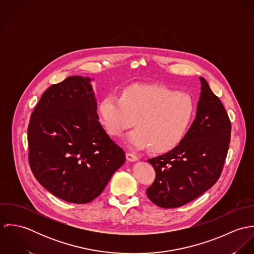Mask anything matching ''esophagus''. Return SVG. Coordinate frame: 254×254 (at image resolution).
I'll return each instance as SVG.
<instances>
[{"label": "esophagus", "instance_id": "1", "mask_svg": "<svg viewBox=\"0 0 254 254\" xmlns=\"http://www.w3.org/2000/svg\"><path fill=\"white\" fill-rule=\"evenodd\" d=\"M126 157H127V160L130 161V162H135L138 160V157L136 154L132 153V152H127L126 153Z\"/></svg>", "mask_w": 254, "mask_h": 254}]
</instances>
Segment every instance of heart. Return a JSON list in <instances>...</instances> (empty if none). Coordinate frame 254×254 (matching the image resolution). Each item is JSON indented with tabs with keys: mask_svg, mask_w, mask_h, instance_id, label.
Wrapping results in <instances>:
<instances>
[{
	"mask_svg": "<svg viewBox=\"0 0 254 254\" xmlns=\"http://www.w3.org/2000/svg\"><path fill=\"white\" fill-rule=\"evenodd\" d=\"M105 129L120 137L133 125L127 136L133 148L149 145L153 152H163L178 145L194 113L191 99L159 85L136 84L123 90L121 97L106 96L98 108Z\"/></svg>",
	"mask_w": 254,
	"mask_h": 254,
	"instance_id": "1",
	"label": "heart"
}]
</instances>
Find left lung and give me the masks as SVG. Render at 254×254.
<instances>
[{"mask_svg": "<svg viewBox=\"0 0 254 254\" xmlns=\"http://www.w3.org/2000/svg\"><path fill=\"white\" fill-rule=\"evenodd\" d=\"M195 119L170 151L150 158L156 177L147 197L162 208L182 206L217 182L231 139V122L217 96L202 77Z\"/></svg>", "mask_w": 254, "mask_h": 254, "instance_id": "left-lung-1", "label": "left lung"}]
</instances>
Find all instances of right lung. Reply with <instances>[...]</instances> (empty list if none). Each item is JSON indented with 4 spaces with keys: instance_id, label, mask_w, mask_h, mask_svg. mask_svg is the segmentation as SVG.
I'll use <instances>...</instances> for the list:
<instances>
[{
    "instance_id": "add662e5",
    "label": "right lung",
    "mask_w": 254,
    "mask_h": 254,
    "mask_svg": "<svg viewBox=\"0 0 254 254\" xmlns=\"http://www.w3.org/2000/svg\"><path fill=\"white\" fill-rule=\"evenodd\" d=\"M93 79L70 76L45 91L28 126L29 164L48 191L88 203L125 162L124 150L99 121Z\"/></svg>"
}]
</instances>
